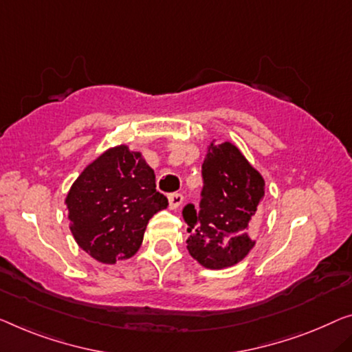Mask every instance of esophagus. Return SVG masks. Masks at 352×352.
Returning a JSON list of instances; mask_svg holds the SVG:
<instances>
[{
	"label": "esophagus",
	"mask_w": 352,
	"mask_h": 352,
	"mask_svg": "<svg viewBox=\"0 0 352 352\" xmlns=\"http://www.w3.org/2000/svg\"><path fill=\"white\" fill-rule=\"evenodd\" d=\"M183 204V196L180 192L169 194V206L172 210H177Z\"/></svg>",
	"instance_id": "obj_1"
}]
</instances>
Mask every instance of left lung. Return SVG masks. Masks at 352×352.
<instances>
[{
    "label": "left lung",
    "instance_id": "obj_1",
    "mask_svg": "<svg viewBox=\"0 0 352 352\" xmlns=\"http://www.w3.org/2000/svg\"><path fill=\"white\" fill-rule=\"evenodd\" d=\"M202 177L199 213L191 204L183 208L191 234L186 248L206 269H228L243 261L256 245L265 182L230 142L208 145Z\"/></svg>",
    "mask_w": 352,
    "mask_h": 352
}]
</instances>
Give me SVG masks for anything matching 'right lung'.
<instances>
[{
  "instance_id": "1",
  "label": "right lung",
  "mask_w": 352,
  "mask_h": 352,
  "mask_svg": "<svg viewBox=\"0 0 352 352\" xmlns=\"http://www.w3.org/2000/svg\"><path fill=\"white\" fill-rule=\"evenodd\" d=\"M65 204L72 237L102 264L133 258L150 218L169 206L156 191L155 170L142 153L124 144L93 160L72 183Z\"/></svg>"
}]
</instances>
